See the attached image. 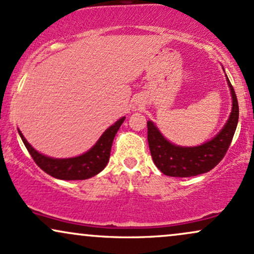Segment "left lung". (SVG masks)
<instances>
[{"label":"left lung","mask_w":254,"mask_h":254,"mask_svg":"<svg viewBox=\"0 0 254 254\" xmlns=\"http://www.w3.org/2000/svg\"><path fill=\"white\" fill-rule=\"evenodd\" d=\"M227 76V75H226ZM233 107L223 129L214 138L197 147H180L172 144L161 135L153 122H148V144L154 164L168 177L188 178L206 173L226 155L239 121V105L234 88L227 77Z\"/></svg>","instance_id":"obj_1"}]
</instances>
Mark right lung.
<instances>
[{
  "label": "right lung",
  "instance_id": "add662e5",
  "mask_svg": "<svg viewBox=\"0 0 254 254\" xmlns=\"http://www.w3.org/2000/svg\"><path fill=\"white\" fill-rule=\"evenodd\" d=\"M124 119L125 117L121 118L115 124L111 125L98 139L97 143L87 153L76 157H70V159H54V157L43 155L26 141L20 130L19 135L34 162L49 176L62 180H84L97 176L106 167L110 159L113 138L121 125L123 124Z\"/></svg>",
  "mask_w": 254,
  "mask_h": 254
}]
</instances>
